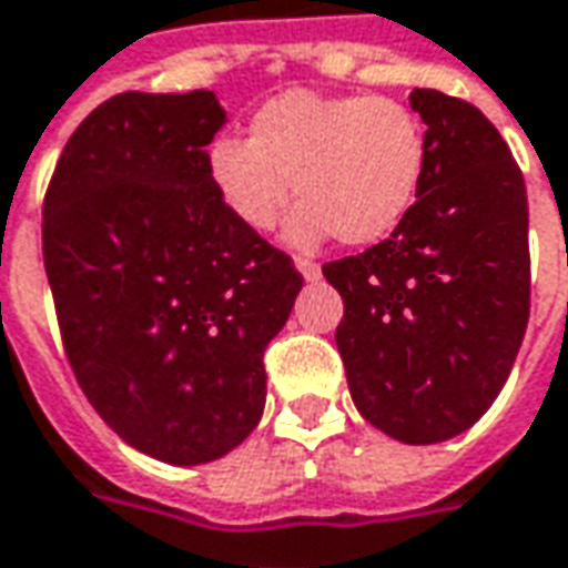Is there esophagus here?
<instances>
[{"label":"esophagus","mask_w":568,"mask_h":568,"mask_svg":"<svg viewBox=\"0 0 568 568\" xmlns=\"http://www.w3.org/2000/svg\"><path fill=\"white\" fill-rule=\"evenodd\" d=\"M297 271L304 273V280H320L323 276V267L316 264V261H311V257H295Z\"/></svg>","instance_id":"1"}]
</instances>
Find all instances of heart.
Wrapping results in <instances>:
<instances>
[{
	"label": "heart",
	"instance_id": "obj_1",
	"mask_svg": "<svg viewBox=\"0 0 568 568\" xmlns=\"http://www.w3.org/2000/svg\"><path fill=\"white\" fill-rule=\"evenodd\" d=\"M427 165L422 116L387 94L292 89L248 122V138H217L209 174L243 227L267 233L292 200H304L288 236L368 245L390 236L418 200Z\"/></svg>",
	"mask_w": 568,
	"mask_h": 568
}]
</instances>
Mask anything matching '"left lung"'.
<instances>
[{"instance_id": "obj_1", "label": "left lung", "mask_w": 568, "mask_h": 568, "mask_svg": "<svg viewBox=\"0 0 568 568\" xmlns=\"http://www.w3.org/2000/svg\"><path fill=\"white\" fill-rule=\"evenodd\" d=\"M427 165L403 224L323 264L359 415L403 443L462 434L501 394L529 323V205L510 146L477 106L412 91Z\"/></svg>"}]
</instances>
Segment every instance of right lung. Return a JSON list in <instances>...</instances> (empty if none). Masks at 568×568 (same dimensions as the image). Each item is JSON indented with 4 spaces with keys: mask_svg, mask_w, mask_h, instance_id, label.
Returning a JSON list of instances; mask_svg holds the SVG:
<instances>
[{
    "mask_svg": "<svg viewBox=\"0 0 568 568\" xmlns=\"http://www.w3.org/2000/svg\"><path fill=\"white\" fill-rule=\"evenodd\" d=\"M212 91H122L79 122L42 202L70 368L129 446L215 462L255 430L264 351L304 276L217 196Z\"/></svg>",
    "mask_w": 568,
    "mask_h": 568,
    "instance_id": "right-lung-1",
    "label": "right lung"
}]
</instances>
